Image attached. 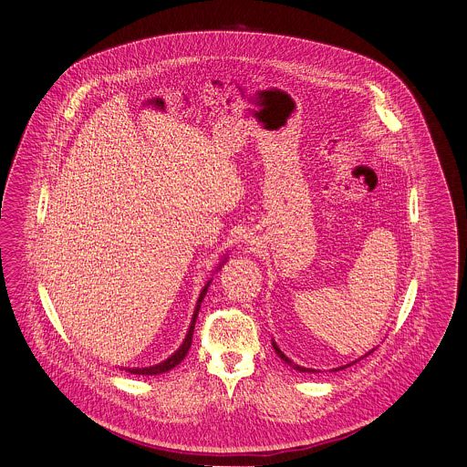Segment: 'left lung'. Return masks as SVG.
I'll list each match as a JSON object with an SVG mask.
<instances>
[{
    "mask_svg": "<svg viewBox=\"0 0 467 467\" xmlns=\"http://www.w3.org/2000/svg\"><path fill=\"white\" fill-rule=\"evenodd\" d=\"M272 346H274V349H275V353H277V357H279V358H281V360H283V362L288 363V365H290V367H294V368H296V370H299V372H315V370H313V368H306V367H301V365H297V363L292 362V360H290V358H288V357H286V355H285V353H283V351H281V349H279V348H277V344H275V342H274V340H272ZM372 351H374V349H372ZM372 351H368V353H367V355H370V353H372ZM367 355H365V357H367ZM357 362H358V360H357ZM357 362H353V363H357ZM353 363H348V365H344V367H338V368H333V370H340V368H346V367H349V365H353Z\"/></svg>",
    "mask_w": 467,
    "mask_h": 467,
    "instance_id": "obj_1",
    "label": "left lung"
}]
</instances>
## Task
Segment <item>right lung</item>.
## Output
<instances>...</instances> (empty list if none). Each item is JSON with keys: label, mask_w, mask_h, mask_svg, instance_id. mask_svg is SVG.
<instances>
[{"label": "right lung", "mask_w": 467, "mask_h": 467, "mask_svg": "<svg viewBox=\"0 0 467 467\" xmlns=\"http://www.w3.org/2000/svg\"><path fill=\"white\" fill-rule=\"evenodd\" d=\"M227 259V258H225ZM223 259V261H225ZM223 261H222V265H223ZM211 281L206 283V286L202 288V292H201V297H199V301H197V308L193 311V317H192V324H190V329H188V335H186V338H184V342H182V346L170 357V358H166L164 362L157 363V365H152V367H143V368H125V370H129L130 374H143V376H154V374H161V372H168L170 368H173V367H177L179 363L184 360V357L188 355V351H190V348H192V338H193V329H195V322H197V315H199V310H201V303L204 301V296H206V292H208V286Z\"/></svg>", "instance_id": "right-lung-1"}]
</instances>
